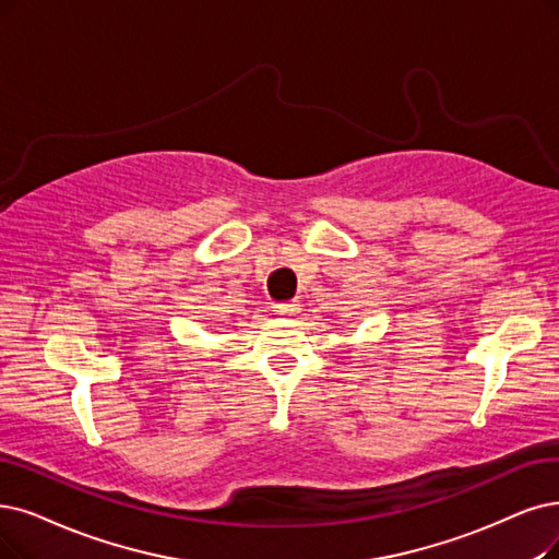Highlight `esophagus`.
<instances>
[{
    "mask_svg": "<svg viewBox=\"0 0 559 559\" xmlns=\"http://www.w3.org/2000/svg\"><path fill=\"white\" fill-rule=\"evenodd\" d=\"M277 317H298L300 314V305L298 302H277L273 307Z\"/></svg>",
    "mask_w": 559,
    "mask_h": 559,
    "instance_id": "esophagus-1",
    "label": "esophagus"
}]
</instances>
